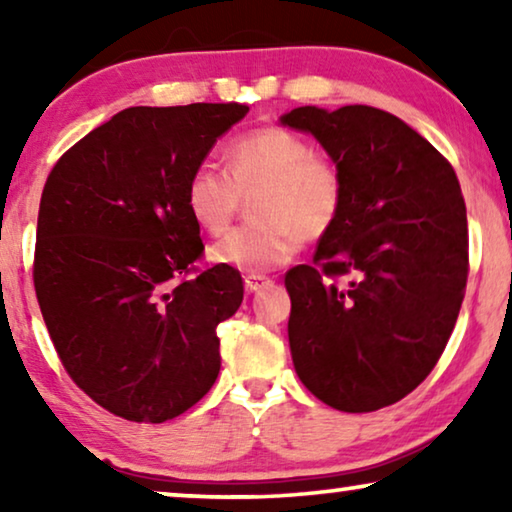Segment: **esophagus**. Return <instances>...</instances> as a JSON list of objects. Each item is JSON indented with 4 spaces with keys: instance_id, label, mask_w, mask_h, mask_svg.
Returning <instances> with one entry per match:
<instances>
[{
    "instance_id": "esophagus-1",
    "label": "esophagus",
    "mask_w": 512,
    "mask_h": 512,
    "mask_svg": "<svg viewBox=\"0 0 512 512\" xmlns=\"http://www.w3.org/2000/svg\"><path fill=\"white\" fill-rule=\"evenodd\" d=\"M268 284H272V279L263 277V275H249L247 279H244V289H247L249 293L261 291L263 286H268Z\"/></svg>"
}]
</instances>
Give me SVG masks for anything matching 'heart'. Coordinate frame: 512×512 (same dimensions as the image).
<instances>
[{
    "mask_svg": "<svg viewBox=\"0 0 512 512\" xmlns=\"http://www.w3.org/2000/svg\"><path fill=\"white\" fill-rule=\"evenodd\" d=\"M251 194L254 221L216 242L209 258L223 268L263 275L289 263L300 240L317 242L331 233L345 205V179L298 132L265 125L230 142L228 172L214 163L195 167L186 207L205 233L223 235Z\"/></svg>",
    "mask_w": 512,
    "mask_h": 512,
    "instance_id": "heart-1",
    "label": "heart"
}]
</instances>
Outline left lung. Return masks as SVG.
Segmentation results:
<instances>
[{"label": "left lung", "mask_w": 512, "mask_h": 512, "mask_svg": "<svg viewBox=\"0 0 512 512\" xmlns=\"http://www.w3.org/2000/svg\"><path fill=\"white\" fill-rule=\"evenodd\" d=\"M282 123L312 132L345 179L342 214L314 265L284 277L293 366L331 408L380 410L426 380L457 324L468 279L459 179L382 109L298 107Z\"/></svg>", "instance_id": "1"}]
</instances>
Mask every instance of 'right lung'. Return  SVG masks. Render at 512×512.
I'll return each mask as SVG.
<instances>
[{
    "mask_svg": "<svg viewBox=\"0 0 512 512\" xmlns=\"http://www.w3.org/2000/svg\"><path fill=\"white\" fill-rule=\"evenodd\" d=\"M247 104L130 107L60 156L39 202L34 291L67 375L130 422L179 417L221 368L237 270H198L186 186Z\"/></svg>",
    "mask_w": 512,
    "mask_h": 512,
    "instance_id": "1",
    "label": "right lung"
}]
</instances>
